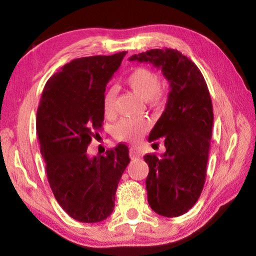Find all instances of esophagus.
Masks as SVG:
<instances>
[{
  "mask_svg": "<svg viewBox=\"0 0 256 256\" xmlns=\"http://www.w3.org/2000/svg\"><path fill=\"white\" fill-rule=\"evenodd\" d=\"M130 157H131L132 159L141 158L142 157L141 150L136 148V146H131V148H130Z\"/></svg>",
  "mask_w": 256,
  "mask_h": 256,
  "instance_id": "34e87169",
  "label": "esophagus"
}]
</instances>
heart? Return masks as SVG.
Returning a JSON list of instances; mask_svg holds the SVG:
<instances>
[{
    "mask_svg": "<svg viewBox=\"0 0 256 256\" xmlns=\"http://www.w3.org/2000/svg\"><path fill=\"white\" fill-rule=\"evenodd\" d=\"M126 84L130 89L140 97L142 100H150L154 105H160L162 96L159 92L160 81L158 76L146 68H138L126 78ZM116 89L110 88L104 94V110L106 114H112L115 106ZM150 128V122L146 118H123L115 126V136L120 140H138Z\"/></svg>",
    "mask_w": 256,
    "mask_h": 256,
    "instance_id": "obj_1",
    "label": "heart"
}]
</instances>
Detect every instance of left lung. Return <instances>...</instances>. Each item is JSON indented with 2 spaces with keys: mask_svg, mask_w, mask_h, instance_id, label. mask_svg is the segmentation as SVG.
<instances>
[{
  "mask_svg": "<svg viewBox=\"0 0 256 256\" xmlns=\"http://www.w3.org/2000/svg\"><path fill=\"white\" fill-rule=\"evenodd\" d=\"M130 60L151 63L170 82L166 107L148 138H164L166 151L144 156L146 188L156 214L178 216L196 204L204 186L214 125L209 90L198 66L177 50H150Z\"/></svg>",
  "mask_w": 256,
  "mask_h": 256,
  "instance_id": "left-lung-1",
  "label": "left lung"
}]
</instances>
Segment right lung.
Returning <instances> with one entry per match:
<instances>
[{"label": "right lung", "mask_w": 256, "mask_h": 256, "mask_svg": "<svg viewBox=\"0 0 256 256\" xmlns=\"http://www.w3.org/2000/svg\"><path fill=\"white\" fill-rule=\"evenodd\" d=\"M126 52L71 60L46 82L37 110V134L50 188L73 219L94 224L114 210L118 182L130 162L118 144L105 156L86 149L104 122V94Z\"/></svg>", "instance_id": "add662e5"}]
</instances>
